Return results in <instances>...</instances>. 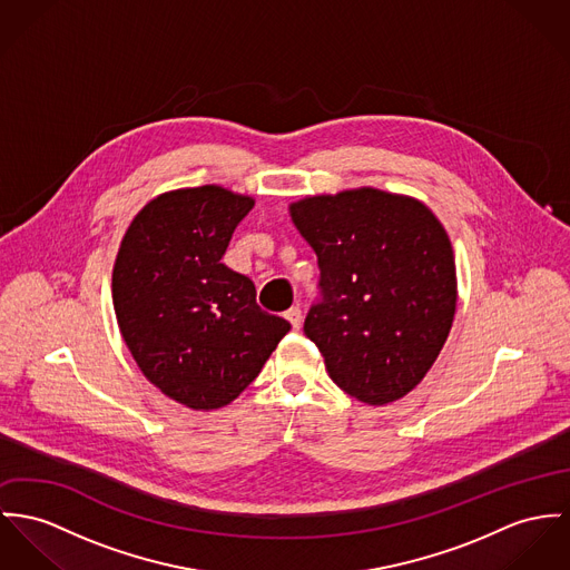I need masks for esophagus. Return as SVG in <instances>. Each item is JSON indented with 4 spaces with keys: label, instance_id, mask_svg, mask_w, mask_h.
<instances>
[{
    "label": "esophagus",
    "instance_id": "1",
    "mask_svg": "<svg viewBox=\"0 0 570 570\" xmlns=\"http://www.w3.org/2000/svg\"><path fill=\"white\" fill-rule=\"evenodd\" d=\"M284 316L288 318V323L293 325V330H299L302 327V309L299 307H291L284 312Z\"/></svg>",
    "mask_w": 570,
    "mask_h": 570
}]
</instances>
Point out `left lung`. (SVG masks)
Listing matches in <instances>:
<instances>
[{
    "label": "left lung",
    "instance_id": "obj_1",
    "mask_svg": "<svg viewBox=\"0 0 570 570\" xmlns=\"http://www.w3.org/2000/svg\"><path fill=\"white\" fill-rule=\"evenodd\" d=\"M291 217L318 261L321 297L304 332L330 377L368 405L410 393L449 336L455 258L434 213L377 188L316 195Z\"/></svg>",
    "mask_w": 570,
    "mask_h": 570
}]
</instances>
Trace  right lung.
<instances>
[{
  "label": "right lung",
  "mask_w": 570,
  "mask_h": 570,
  "mask_svg": "<svg viewBox=\"0 0 570 570\" xmlns=\"http://www.w3.org/2000/svg\"><path fill=\"white\" fill-rule=\"evenodd\" d=\"M254 199L215 184L151 199L130 223L112 271L121 336L142 375L193 410L234 401L291 323L256 304L249 277L220 263Z\"/></svg>",
  "instance_id": "add662e5"
}]
</instances>
